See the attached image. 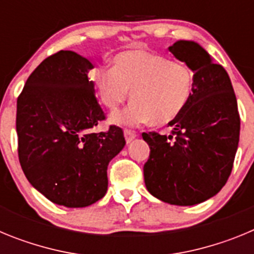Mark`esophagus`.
Returning <instances> with one entry per match:
<instances>
[{
    "mask_svg": "<svg viewBox=\"0 0 254 254\" xmlns=\"http://www.w3.org/2000/svg\"><path fill=\"white\" fill-rule=\"evenodd\" d=\"M123 133H125V137H126V141H127V143L131 142V141L133 140V138H136V136H137V134H136V132L131 131V129H125V132H123Z\"/></svg>",
    "mask_w": 254,
    "mask_h": 254,
    "instance_id": "34e87169",
    "label": "esophagus"
}]
</instances>
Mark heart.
<instances>
[{
  "mask_svg": "<svg viewBox=\"0 0 254 254\" xmlns=\"http://www.w3.org/2000/svg\"><path fill=\"white\" fill-rule=\"evenodd\" d=\"M112 64V68L93 69L90 78L100 103L109 111H117L128 99L131 90L133 102L111 117L114 125L136 127L151 121L155 126H165L190 104L194 75L186 64L133 49L114 56Z\"/></svg>",
  "mask_w": 254,
  "mask_h": 254,
  "instance_id": "1",
  "label": "heart"
}]
</instances>
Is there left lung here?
Instances as JSON below:
<instances>
[{"label":"left lung","instance_id":"8db88e82","mask_svg":"<svg viewBox=\"0 0 254 254\" xmlns=\"http://www.w3.org/2000/svg\"><path fill=\"white\" fill-rule=\"evenodd\" d=\"M194 75L190 104L173 122L169 136L142 133L150 156L143 178L152 196L170 205L192 206L225 186L239 142L241 117L232 82L221 64L194 42L169 47Z\"/></svg>","mask_w":254,"mask_h":254}]
</instances>
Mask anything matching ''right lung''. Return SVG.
I'll return each instance as SVG.
<instances>
[{
    "label": "right lung",
    "mask_w": 254,
    "mask_h": 254,
    "mask_svg": "<svg viewBox=\"0 0 254 254\" xmlns=\"http://www.w3.org/2000/svg\"><path fill=\"white\" fill-rule=\"evenodd\" d=\"M91 61L72 51L49 56L17 98V154L22 172L49 201L90 206L108 190V164L125 146L122 128L93 132L105 113L89 71Z\"/></svg>",
    "instance_id": "add662e5"
}]
</instances>
